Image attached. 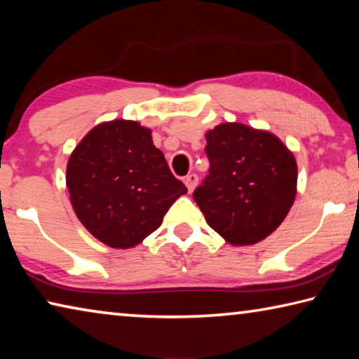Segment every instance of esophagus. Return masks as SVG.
Here are the masks:
<instances>
[{
  "instance_id": "esophagus-1",
  "label": "esophagus",
  "mask_w": 359,
  "mask_h": 359,
  "mask_svg": "<svg viewBox=\"0 0 359 359\" xmlns=\"http://www.w3.org/2000/svg\"><path fill=\"white\" fill-rule=\"evenodd\" d=\"M184 182H185V185L188 188V191L191 193L194 188H196V185H198V175L196 174H188Z\"/></svg>"
}]
</instances>
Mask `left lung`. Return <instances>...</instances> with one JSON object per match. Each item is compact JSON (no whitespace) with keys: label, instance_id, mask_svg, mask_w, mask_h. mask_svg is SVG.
<instances>
[{"label":"left lung","instance_id":"1","mask_svg":"<svg viewBox=\"0 0 359 359\" xmlns=\"http://www.w3.org/2000/svg\"><path fill=\"white\" fill-rule=\"evenodd\" d=\"M209 175L193 198L231 245H253L280 226L296 198V158L269 131L244 123L205 133Z\"/></svg>","mask_w":359,"mask_h":359}]
</instances>
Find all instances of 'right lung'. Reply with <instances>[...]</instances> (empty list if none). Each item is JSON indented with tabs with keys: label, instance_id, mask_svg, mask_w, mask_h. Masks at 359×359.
Listing matches in <instances>:
<instances>
[{
	"label": "right lung",
	"instance_id": "1",
	"mask_svg": "<svg viewBox=\"0 0 359 359\" xmlns=\"http://www.w3.org/2000/svg\"><path fill=\"white\" fill-rule=\"evenodd\" d=\"M66 187L81 223L112 248L141 244L187 193L154 145L151 130L123 118L96 125L76 145Z\"/></svg>",
	"mask_w": 359,
	"mask_h": 359
}]
</instances>
